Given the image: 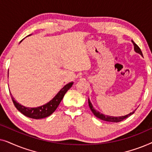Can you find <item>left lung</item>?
Here are the masks:
<instances>
[{"label":"left lung","mask_w":152,"mask_h":152,"mask_svg":"<svg viewBox=\"0 0 152 152\" xmlns=\"http://www.w3.org/2000/svg\"><path fill=\"white\" fill-rule=\"evenodd\" d=\"M133 43H134V50L136 52V53H138L139 54H140L142 56V51H141V50L140 48L138 47V45L136 44L134 41H132ZM88 105H89V107H90V109L91 110V111L93 112V113L94 114V115L96 116L97 118H99V119L102 120H104V121H107V122H121L122 120H124V119H126V118H127L129 117L130 115H132V114L134 113V112L136 110H134V111L132 112V113H130L129 114H128V115H124V116H120V117H113V116H109V115H104V114L99 113L96 110L94 109V108L93 107V105L91 104L90 100L88 99Z\"/></svg>","instance_id":"1"}]
</instances>
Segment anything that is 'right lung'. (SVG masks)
<instances>
[{"label": "right lung", "mask_w": 152, "mask_h": 152, "mask_svg": "<svg viewBox=\"0 0 152 152\" xmlns=\"http://www.w3.org/2000/svg\"><path fill=\"white\" fill-rule=\"evenodd\" d=\"M73 82H70L69 84H66V86L62 89L60 90L59 93L54 98L45 104L37 108H28L25 107L23 106L20 105L18 102L14 100V99L12 97V102H13L14 106L22 114L27 117L32 118V119H41V118H45L50 115L54 111L57 109L58 106L61 102V101L63 99L64 95L71 88ZM10 95L11 93H10Z\"/></svg>", "instance_id": "1"}]
</instances>
